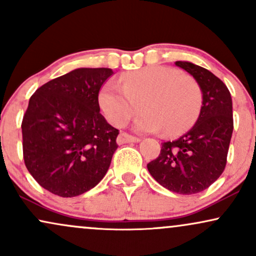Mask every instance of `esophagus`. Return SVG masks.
Listing matches in <instances>:
<instances>
[{"label": "esophagus", "mask_w": 256, "mask_h": 256, "mask_svg": "<svg viewBox=\"0 0 256 256\" xmlns=\"http://www.w3.org/2000/svg\"><path fill=\"white\" fill-rule=\"evenodd\" d=\"M138 138L132 136V135H128L126 133L120 134L118 136V144H129V142H138Z\"/></svg>", "instance_id": "obj_1"}]
</instances>
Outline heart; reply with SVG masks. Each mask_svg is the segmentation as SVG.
<instances>
[{"instance_id":"heart-1","label":"heart","mask_w":256,"mask_h":256,"mask_svg":"<svg viewBox=\"0 0 256 256\" xmlns=\"http://www.w3.org/2000/svg\"><path fill=\"white\" fill-rule=\"evenodd\" d=\"M121 85L106 82L98 92V106L115 127H123L140 112L134 122L138 133L168 136L188 132L200 116L202 91L191 77L166 66H148L121 77Z\"/></svg>"}]
</instances>
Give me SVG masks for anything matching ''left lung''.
<instances>
[{"label":"left lung","instance_id":"left-lung-1","mask_svg":"<svg viewBox=\"0 0 256 256\" xmlns=\"http://www.w3.org/2000/svg\"><path fill=\"white\" fill-rule=\"evenodd\" d=\"M194 78L202 108L194 126L174 141L162 144L147 168L160 185L179 194H194L215 182L224 171L232 140V100L228 88L212 72L190 62H176Z\"/></svg>","mask_w":256,"mask_h":256}]
</instances>
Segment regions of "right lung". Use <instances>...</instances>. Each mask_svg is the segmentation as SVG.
Wrapping results in <instances>:
<instances>
[{
    "mask_svg": "<svg viewBox=\"0 0 256 256\" xmlns=\"http://www.w3.org/2000/svg\"><path fill=\"white\" fill-rule=\"evenodd\" d=\"M112 68H80L47 82L22 120L28 172L60 197H76L102 180L118 150V130L100 112L98 92Z\"/></svg>",
    "mask_w": 256,
    "mask_h": 256,
    "instance_id": "obj_1",
    "label": "right lung"
}]
</instances>
